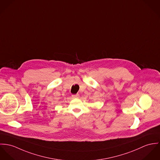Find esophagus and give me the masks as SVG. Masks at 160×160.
<instances>
[{
	"label": "esophagus",
	"instance_id": "34e87169",
	"mask_svg": "<svg viewBox=\"0 0 160 160\" xmlns=\"http://www.w3.org/2000/svg\"><path fill=\"white\" fill-rule=\"evenodd\" d=\"M72 98L73 99L74 98H79V94H72Z\"/></svg>",
	"mask_w": 160,
	"mask_h": 160
}]
</instances>
